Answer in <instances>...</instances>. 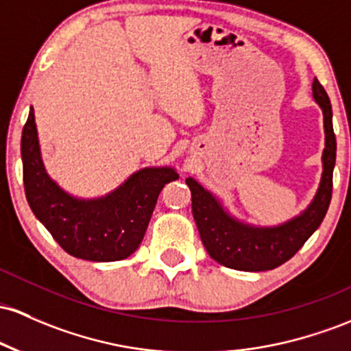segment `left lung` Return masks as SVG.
Returning <instances> with one entry per match:
<instances>
[{
  "label": "left lung",
  "instance_id": "1",
  "mask_svg": "<svg viewBox=\"0 0 351 351\" xmlns=\"http://www.w3.org/2000/svg\"><path fill=\"white\" fill-rule=\"evenodd\" d=\"M313 96L325 117V152L323 176L313 203L302 215L276 228H252L234 221L195 180L188 178L191 210L203 245L213 260L223 267L243 271L273 269L295 256L308 238L322 225L333 193V168L337 160V138L333 133L332 103L325 88L315 78Z\"/></svg>",
  "mask_w": 351,
  "mask_h": 351
}]
</instances>
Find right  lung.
<instances>
[{"mask_svg":"<svg viewBox=\"0 0 351 351\" xmlns=\"http://www.w3.org/2000/svg\"><path fill=\"white\" fill-rule=\"evenodd\" d=\"M21 158L33 213L64 252L90 261H118L132 255L143 240L160 191L178 178L171 168H146L106 198H71L45 173L33 110L23 128Z\"/></svg>","mask_w":351,"mask_h":351,"instance_id":"1","label":"right lung"}]
</instances>
